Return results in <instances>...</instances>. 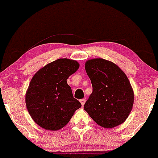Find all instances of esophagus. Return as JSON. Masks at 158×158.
Masks as SVG:
<instances>
[{
    "label": "esophagus",
    "mask_w": 158,
    "mask_h": 158,
    "mask_svg": "<svg viewBox=\"0 0 158 158\" xmlns=\"http://www.w3.org/2000/svg\"><path fill=\"white\" fill-rule=\"evenodd\" d=\"M80 102H81V106H84L85 105V99H80Z\"/></svg>",
    "instance_id": "obj_1"
}]
</instances>
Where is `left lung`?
Masks as SVG:
<instances>
[{"label": "left lung", "mask_w": 158, "mask_h": 158, "mask_svg": "<svg viewBox=\"0 0 158 158\" xmlns=\"http://www.w3.org/2000/svg\"><path fill=\"white\" fill-rule=\"evenodd\" d=\"M93 92L84 106L94 122L106 128L122 124L134 104V91L126 73L111 61L93 59L85 62Z\"/></svg>", "instance_id": "1"}]
</instances>
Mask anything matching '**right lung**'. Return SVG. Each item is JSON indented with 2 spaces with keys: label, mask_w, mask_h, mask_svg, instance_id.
Masks as SVG:
<instances>
[{
  "label": "right lung",
  "mask_w": 158,
  "mask_h": 158,
  "mask_svg": "<svg viewBox=\"0 0 158 158\" xmlns=\"http://www.w3.org/2000/svg\"><path fill=\"white\" fill-rule=\"evenodd\" d=\"M79 68L77 61L59 59L45 65L32 78L25 102L32 119L40 127L50 131L61 129L81 108L67 83Z\"/></svg>",
  "instance_id": "1"
}]
</instances>
